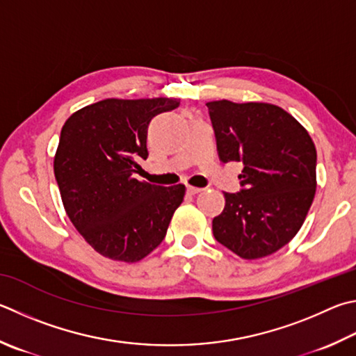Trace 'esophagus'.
<instances>
[{
	"label": "esophagus",
	"mask_w": 356,
	"mask_h": 356,
	"mask_svg": "<svg viewBox=\"0 0 356 356\" xmlns=\"http://www.w3.org/2000/svg\"><path fill=\"white\" fill-rule=\"evenodd\" d=\"M202 191V188H199V186H191V185H188L186 186V193H188V195H197V193H200Z\"/></svg>",
	"instance_id": "obj_1"
}]
</instances>
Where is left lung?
<instances>
[{"label": "left lung", "mask_w": 356, "mask_h": 356, "mask_svg": "<svg viewBox=\"0 0 356 356\" xmlns=\"http://www.w3.org/2000/svg\"><path fill=\"white\" fill-rule=\"evenodd\" d=\"M219 159L241 161V190L224 193L216 241L245 260L274 254L300 230L316 193V147L294 116L266 102H207Z\"/></svg>", "instance_id": "1"}]
</instances>
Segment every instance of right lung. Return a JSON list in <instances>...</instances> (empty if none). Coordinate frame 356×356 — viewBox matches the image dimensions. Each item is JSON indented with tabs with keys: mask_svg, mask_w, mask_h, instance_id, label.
I'll list each match as a JSON object with an SVG mask.
<instances>
[{
	"mask_svg": "<svg viewBox=\"0 0 356 356\" xmlns=\"http://www.w3.org/2000/svg\"><path fill=\"white\" fill-rule=\"evenodd\" d=\"M179 99H104L73 113L62 127L54 176L77 232L101 255L135 263L163 241L185 185L140 182L147 126Z\"/></svg>",
	"mask_w": 356,
	"mask_h": 356,
	"instance_id": "obj_1",
	"label": "right lung"
}]
</instances>
